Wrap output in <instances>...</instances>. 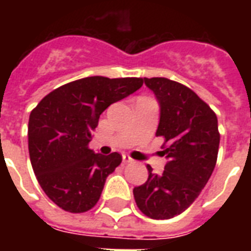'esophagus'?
Here are the masks:
<instances>
[{
  "mask_svg": "<svg viewBox=\"0 0 251 251\" xmlns=\"http://www.w3.org/2000/svg\"><path fill=\"white\" fill-rule=\"evenodd\" d=\"M122 161H124L125 164L133 163V158H131L129 154H124V156H122Z\"/></svg>",
  "mask_w": 251,
  "mask_h": 251,
  "instance_id": "1",
  "label": "esophagus"
}]
</instances>
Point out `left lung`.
Wrapping results in <instances>:
<instances>
[{"label":"left lung","instance_id":"8db88e82","mask_svg":"<svg viewBox=\"0 0 251 251\" xmlns=\"http://www.w3.org/2000/svg\"><path fill=\"white\" fill-rule=\"evenodd\" d=\"M160 103L156 136L163 137V174H152L133 189L137 207L152 219H171L192 204L215 168L221 134L208 104L184 84L167 77H144Z\"/></svg>","mask_w":251,"mask_h":251}]
</instances>
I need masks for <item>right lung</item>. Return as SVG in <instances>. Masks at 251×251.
Segmentation results:
<instances>
[{
  "instance_id": "right-lung-1",
  "label": "right lung",
  "mask_w": 251,
  "mask_h": 251,
  "mask_svg": "<svg viewBox=\"0 0 251 251\" xmlns=\"http://www.w3.org/2000/svg\"><path fill=\"white\" fill-rule=\"evenodd\" d=\"M142 83V77H83L51 91L30 111V164L43 191L62 210L80 214L98 203L122 156L94 153L88 142L104 110Z\"/></svg>"
}]
</instances>
